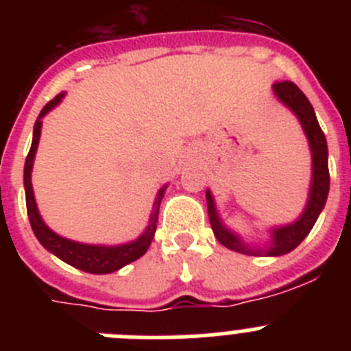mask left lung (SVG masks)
<instances>
[{"label": "left lung", "instance_id": "obj_1", "mask_svg": "<svg viewBox=\"0 0 351 351\" xmlns=\"http://www.w3.org/2000/svg\"><path fill=\"white\" fill-rule=\"evenodd\" d=\"M276 96L283 101L287 107H290L295 116L299 117L300 125H302L304 132L308 135L309 145H311L313 153V182H311V191H309V200L306 210L302 213L299 219L295 223H291L288 226H281V228H276L272 230V241L271 246L265 247V250H260V247H250L244 243H241V239L235 237L232 232H228L225 226L219 221L216 209H214V200L210 197V193L207 191V210H209V221L213 226V232L218 239V243L223 244L225 247L232 251H237V253H244V255H269V256H280L285 253H290L291 250H295L300 243H302L306 235L311 232L313 225L316 223L318 216H320L322 209H324L325 202H327L328 195V186H330V176H328V151H327V141H325V135L322 132L320 125H318V119L315 116V110H313L311 104L306 98L302 91L297 88V84H293L291 80H281V82H276L274 86Z\"/></svg>", "mask_w": 351, "mask_h": 351}]
</instances>
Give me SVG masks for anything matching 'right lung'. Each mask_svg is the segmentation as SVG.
<instances>
[{
	"mask_svg": "<svg viewBox=\"0 0 351 351\" xmlns=\"http://www.w3.org/2000/svg\"><path fill=\"white\" fill-rule=\"evenodd\" d=\"M61 98H63V93L56 96V98H52L49 104H45V107L42 108V112H40L38 119H36L35 123V130H33V142H31V149L26 158V165H24V190H26L27 216H29L31 228L35 232L36 239L42 243L43 247H47V250L51 251V253H54L58 258L70 263V265H73L75 269L89 272V274H108V272L119 271L121 267H125L128 263L141 258L145 251H147V247L151 246V241H153L154 232H156L161 198H163L167 186H163V188L158 191L149 226L145 228L144 234H142L137 241H133V243L114 247L89 246V244L73 243V241H68V239L60 237L58 234H54V232L42 221L38 209H36L33 186H31V169H33V160H35V153L40 141V132H42V117L45 116L51 108H54L56 105L60 104Z\"/></svg>",
	"mask_w": 351,
	"mask_h": 351,
	"instance_id": "obj_1",
	"label": "right lung"
}]
</instances>
